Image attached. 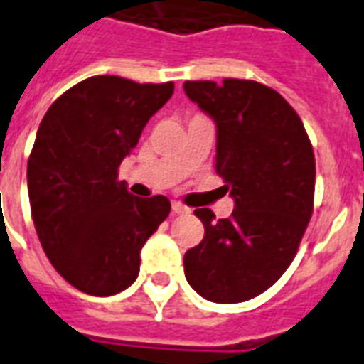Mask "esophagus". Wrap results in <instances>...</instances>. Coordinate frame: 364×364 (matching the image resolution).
I'll list each match as a JSON object with an SVG mask.
<instances>
[{"label": "esophagus", "instance_id": "34e87169", "mask_svg": "<svg viewBox=\"0 0 364 364\" xmlns=\"http://www.w3.org/2000/svg\"><path fill=\"white\" fill-rule=\"evenodd\" d=\"M173 213L174 214H188L190 213V208L186 207V205H182V203L173 201Z\"/></svg>", "mask_w": 364, "mask_h": 364}]
</instances>
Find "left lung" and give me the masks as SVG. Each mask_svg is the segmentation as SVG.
Segmentation results:
<instances>
[{"instance_id": "1", "label": "left lung", "mask_w": 364, "mask_h": 364, "mask_svg": "<svg viewBox=\"0 0 364 364\" xmlns=\"http://www.w3.org/2000/svg\"><path fill=\"white\" fill-rule=\"evenodd\" d=\"M184 91L216 123L214 168L235 201L220 220L210 208H196L205 237L184 255L186 279L210 302H245L296 256L314 213V148L302 119L272 87L186 81Z\"/></svg>"}]
</instances>
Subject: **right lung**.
Wrapping results in <instances>:
<instances>
[{
    "instance_id": "obj_1",
    "label": "right lung",
    "mask_w": 364,
    "mask_h": 364,
    "mask_svg": "<svg viewBox=\"0 0 364 364\" xmlns=\"http://www.w3.org/2000/svg\"><path fill=\"white\" fill-rule=\"evenodd\" d=\"M174 83L92 75L50 104L28 159L39 243L68 283L112 296L140 272V250L171 213L165 196L134 197L117 168Z\"/></svg>"
}]
</instances>
